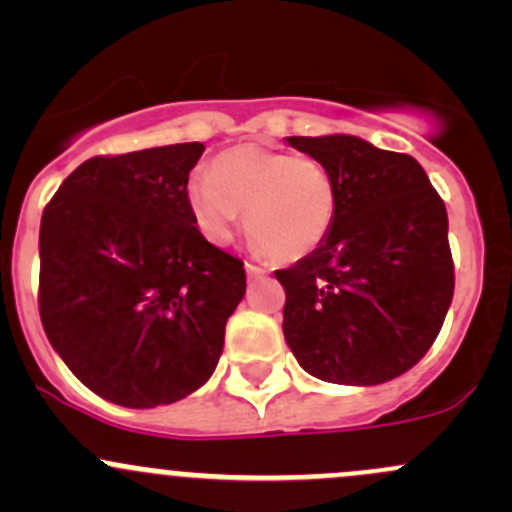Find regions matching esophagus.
Wrapping results in <instances>:
<instances>
[{
	"label": "esophagus",
	"instance_id": "34e87169",
	"mask_svg": "<svg viewBox=\"0 0 512 512\" xmlns=\"http://www.w3.org/2000/svg\"><path fill=\"white\" fill-rule=\"evenodd\" d=\"M245 272H247V277H262L267 270L265 267L255 265V262H245Z\"/></svg>",
	"mask_w": 512,
	"mask_h": 512
}]
</instances>
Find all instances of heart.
I'll return each instance as SVG.
<instances>
[{"instance_id": "1", "label": "heart", "mask_w": 512, "mask_h": 512, "mask_svg": "<svg viewBox=\"0 0 512 512\" xmlns=\"http://www.w3.org/2000/svg\"><path fill=\"white\" fill-rule=\"evenodd\" d=\"M200 232L223 245L245 210L247 235L277 262H297L324 245L337 220V185L317 158L262 146L227 148L210 173L188 183Z\"/></svg>"}]
</instances>
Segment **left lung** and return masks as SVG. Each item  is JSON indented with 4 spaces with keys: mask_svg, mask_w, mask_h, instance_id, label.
Returning a JSON list of instances; mask_svg holds the SVG:
<instances>
[{
    "mask_svg": "<svg viewBox=\"0 0 512 512\" xmlns=\"http://www.w3.org/2000/svg\"><path fill=\"white\" fill-rule=\"evenodd\" d=\"M287 141L327 165L337 185V220L324 245L275 272L287 294L289 349L329 384L396 379L431 349L451 307L446 205L406 153L354 136Z\"/></svg>",
    "mask_w": 512,
    "mask_h": 512,
    "instance_id": "left-lung-1",
    "label": "left lung"
}]
</instances>
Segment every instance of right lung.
<instances>
[{
	"mask_svg": "<svg viewBox=\"0 0 512 512\" xmlns=\"http://www.w3.org/2000/svg\"><path fill=\"white\" fill-rule=\"evenodd\" d=\"M203 143L81 163L39 227V314L76 379L153 409L210 379L245 294L240 257L195 227L188 175Z\"/></svg>",
	"mask_w": 512,
	"mask_h": 512,
	"instance_id": "add662e5",
	"label": "right lung"
}]
</instances>
